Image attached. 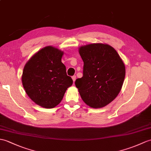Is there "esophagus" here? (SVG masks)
<instances>
[{
    "instance_id": "obj_1",
    "label": "esophagus",
    "mask_w": 151,
    "mask_h": 151,
    "mask_svg": "<svg viewBox=\"0 0 151 151\" xmlns=\"http://www.w3.org/2000/svg\"><path fill=\"white\" fill-rule=\"evenodd\" d=\"M76 76L75 75V76H72V79H73V82H75V80H76Z\"/></svg>"
}]
</instances>
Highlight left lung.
<instances>
[{
    "mask_svg": "<svg viewBox=\"0 0 151 151\" xmlns=\"http://www.w3.org/2000/svg\"><path fill=\"white\" fill-rule=\"evenodd\" d=\"M83 62V76L75 81L82 100L101 108L115 99L123 86L125 67L118 53L106 44H91L79 48Z\"/></svg>",
    "mask_w": 151,
    "mask_h": 151,
    "instance_id": "left-lung-1",
    "label": "left lung"
}]
</instances>
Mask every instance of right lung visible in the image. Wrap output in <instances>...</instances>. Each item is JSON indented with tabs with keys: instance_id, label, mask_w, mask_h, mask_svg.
I'll return each instance as SVG.
<instances>
[{
	"instance_id": "obj_1",
	"label": "right lung",
	"mask_w": 151,
	"mask_h": 151,
	"mask_svg": "<svg viewBox=\"0 0 151 151\" xmlns=\"http://www.w3.org/2000/svg\"><path fill=\"white\" fill-rule=\"evenodd\" d=\"M64 52L46 46L36 52L24 68L22 82L26 94L42 107L53 108L60 103L73 80L62 62Z\"/></svg>"
}]
</instances>
